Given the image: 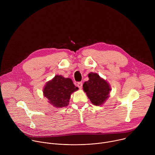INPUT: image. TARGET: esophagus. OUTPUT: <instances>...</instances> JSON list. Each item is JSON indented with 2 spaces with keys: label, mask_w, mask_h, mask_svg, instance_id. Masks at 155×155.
Wrapping results in <instances>:
<instances>
[{
  "label": "esophagus",
  "mask_w": 155,
  "mask_h": 155,
  "mask_svg": "<svg viewBox=\"0 0 155 155\" xmlns=\"http://www.w3.org/2000/svg\"><path fill=\"white\" fill-rule=\"evenodd\" d=\"M82 86H83L82 82H78V83H77V86L80 88V89H81V88H82Z\"/></svg>",
  "instance_id": "obj_1"
}]
</instances>
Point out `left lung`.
I'll return each mask as SVG.
<instances>
[{
    "instance_id": "obj_1",
    "label": "left lung",
    "mask_w": 155,
    "mask_h": 155,
    "mask_svg": "<svg viewBox=\"0 0 155 155\" xmlns=\"http://www.w3.org/2000/svg\"><path fill=\"white\" fill-rule=\"evenodd\" d=\"M89 80L83 85V90L91 103L95 105H101L109 97L111 88L106 80L101 78L96 73L88 74Z\"/></svg>"
}]
</instances>
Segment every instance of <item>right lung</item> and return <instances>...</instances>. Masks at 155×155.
<instances>
[{"instance_id": "add662e5", "label": "right lung", "mask_w": 155, "mask_h": 155, "mask_svg": "<svg viewBox=\"0 0 155 155\" xmlns=\"http://www.w3.org/2000/svg\"><path fill=\"white\" fill-rule=\"evenodd\" d=\"M78 90L69 78L56 75L43 88V95L48 102L56 108L68 106L72 93Z\"/></svg>"}]
</instances>
